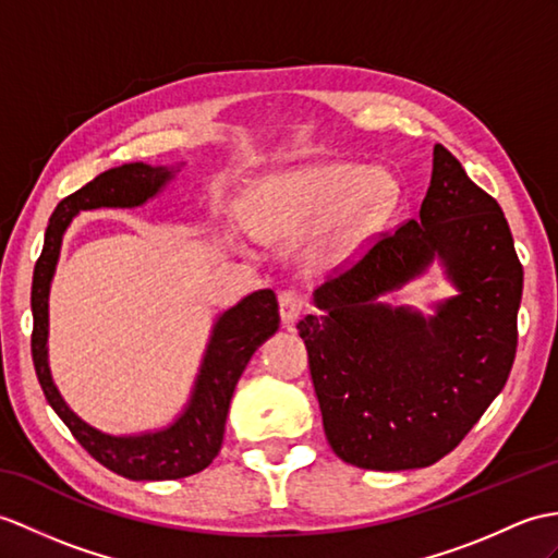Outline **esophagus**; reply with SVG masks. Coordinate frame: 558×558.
<instances>
[{
    "mask_svg": "<svg viewBox=\"0 0 558 558\" xmlns=\"http://www.w3.org/2000/svg\"><path fill=\"white\" fill-rule=\"evenodd\" d=\"M278 302H280V318H282V326L292 328L294 320L304 314V296L296 292V290H282L278 294Z\"/></svg>",
    "mask_w": 558,
    "mask_h": 558,
    "instance_id": "34e87169",
    "label": "esophagus"
}]
</instances>
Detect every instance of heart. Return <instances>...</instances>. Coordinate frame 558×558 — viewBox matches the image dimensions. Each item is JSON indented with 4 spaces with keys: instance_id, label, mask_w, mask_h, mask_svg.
<instances>
[{
    "instance_id": "obj_1",
    "label": "heart",
    "mask_w": 558,
    "mask_h": 558,
    "mask_svg": "<svg viewBox=\"0 0 558 558\" xmlns=\"http://www.w3.org/2000/svg\"><path fill=\"white\" fill-rule=\"evenodd\" d=\"M397 187L390 175L364 166L326 163L278 175L262 190L256 226L264 235H294L340 216L330 254H342L390 214Z\"/></svg>"
}]
</instances>
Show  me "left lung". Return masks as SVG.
<instances>
[{"label":"left lung","instance_id":"left-lung-1","mask_svg":"<svg viewBox=\"0 0 558 558\" xmlns=\"http://www.w3.org/2000/svg\"><path fill=\"white\" fill-rule=\"evenodd\" d=\"M314 292L296 323L335 454L368 471L433 465L481 421L518 347L523 266L497 199L435 145L421 216L378 232ZM437 253L460 288L425 322L374 296Z\"/></svg>","mask_w":558,"mask_h":558}]
</instances>
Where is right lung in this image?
<instances>
[{"mask_svg":"<svg viewBox=\"0 0 558 558\" xmlns=\"http://www.w3.org/2000/svg\"><path fill=\"white\" fill-rule=\"evenodd\" d=\"M171 171L147 163H125L99 173L57 204L45 232V247L33 274L31 352L37 380L49 407L71 435L104 469L128 481H178L204 471L220 451L232 392L256 347L280 326L274 290H258L218 318L187 411L168 430L140 437H111L83 423L61 399L47 366V300L61 238L77 211L99 206H137L161 190Z\"/></svg>","mask_w":558,"mask_h":558,"instance_id":"1","label":"right lung"}]
</instances>
